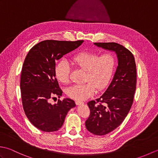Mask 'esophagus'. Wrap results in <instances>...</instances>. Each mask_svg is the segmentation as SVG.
<instances>
[{
  "label": "esophagus",
  "instance_id": "obj_1",
  "mask_svg": "<svg viewBox=\"0 0 158 158\" xmlns=\"http://www.w3.org/2000/svg\"><path fill=\"white\" fill-rule=\"evenodd\" d=\"M75 103L77 105H83V102H81V101H79V100H76L75 101Z\"/></svg>",
  "mask_w": 158,
  "mask_h": 158
}]
</instances>
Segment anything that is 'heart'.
I'll list each match as a JSON object with an SVG mask.
<instances>
[{"mask_svg": "<svg viewBox=\"0 0 158 158\" xmlns=\"http://www.w3.org/2000/svg\"><path fill=\"white\" fill-rule=\"evenodd\" d=\"M77 68L85 71L83 85H75L67 89L66 94L77 100H84L94 95L96 89L102 90L109 84L115 70L116 60L110 53L99 56L96 52H81L72 58ZM70 68L65 60L57 63L55 68L56 78L62 83L70 81Z\"/></svg>", "mask_w": 158, "mask_h": 158, "instance_id": "heart-1", "label": "heart"}]
</instances>
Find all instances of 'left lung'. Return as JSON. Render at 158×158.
<instances>
[{
	"label": "left lung",
	"mask_w": 158,
	"mask_h": 158,
	"mask_svg": "<svg viewBox=\"0 0 158 158\" xmlns=\"http://www.w3.org/2000/svg\"><path fill=\"white\" fill-rule=\"evenodd\" d=\"M103 49L113 51L118 66L111 83L105 93L88 103L89 116L86 128L94 135L102 136L112 132L123 122L132 105L136 87V68L131 52L116 43H94Z\"/></svg>",
	"instance_id": "8db88e82"
}]
</instances>
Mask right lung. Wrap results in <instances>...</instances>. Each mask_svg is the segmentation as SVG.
<instances>
[{"label": "right lung", "mask_w": 158, "mask_h": 158, "mask_svg": "<svg viewBox=\"0 0 158 158\" xmlns=\"http://www.w3.org/2000/svg\"><path fill=\"white\" fill-rule=\"evenodd\" d=\"M83 42L45 40L33 46L26 57L20 79L23 108L32 125L43 132L58 130L69 110L76 106L70 98L59 99L54 105L49 100L62 94L55 77L56 61Z\"/></svg>", "instance_id": "obj_1"}]
</instances>
